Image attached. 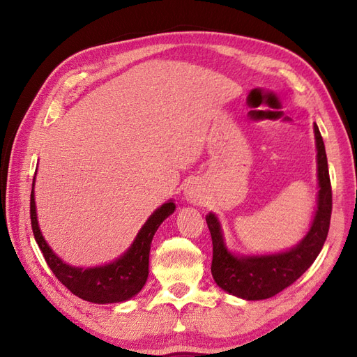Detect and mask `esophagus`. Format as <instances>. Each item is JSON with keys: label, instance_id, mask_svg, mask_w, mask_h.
<instances>
[{"label": "esophagus", "instance_id": "34e87169", "mask_svg": "<svg viewBox=\"0 0 357 357\" xmlns=\"http://www.w3.org/2000/svg\"><path fill=\"white\" fill-rule=\"evenodd\" d=\"M183 195H185L186 201H189L190 204H201L204 201V193L197 183H190V185H188Z\"/></svg>", "mask_w": 357, "mask_h": 357}]
</instances>
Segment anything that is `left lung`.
I'll return each instance as SVG.
<instances>
[{
	"mask_svg": "<svg viewBox=\"0 0 357 357\" xmlns=\"http://www.w3.org/2000/svg\"><path fill=\"white\" fill-rule=\"evenodd\" d=\"M314 138L317 149V207L308 232L296 245L273 255H235L226 247L218 215L214 213L205 215L213 240L211 274L218 286L229 295L245 301L271 298L295 283L319 256L329 231L332 189L325 143L316 123Z\"/></svg>",
	"mask_w": 357,
	"mask_h": 357,
	"instance_id": "8db88e82",
	"label": "left lung"
}]
</instances>
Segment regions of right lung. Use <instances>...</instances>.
Here are the masks:
<instances>
[{
	"label": "right lung",
	"instance_id": "obj_1",
	"mask_svg": "<svg viewBox=\"0 0 357 357\" xmlns=\"http://www.w3.org/2000/svg\"><path fill=\"white\" fill-rule=\"evenodd\" d=\"M37 172V171H36ZM36 177L32 180L31 190V226L34 238L45 256L52 273L66 286L71 294L93 304H116L134 298L147 282L149 277V253L153 235L160 223L174 213L176 204L172 199L156 208L137 234L131 247L119 256L116 261L100 266H73L63 262L55 255L43 236L34 198Z\"/></svg>",
	"mask_w": 357,
	"mask_h": 357
}]
</instances>
